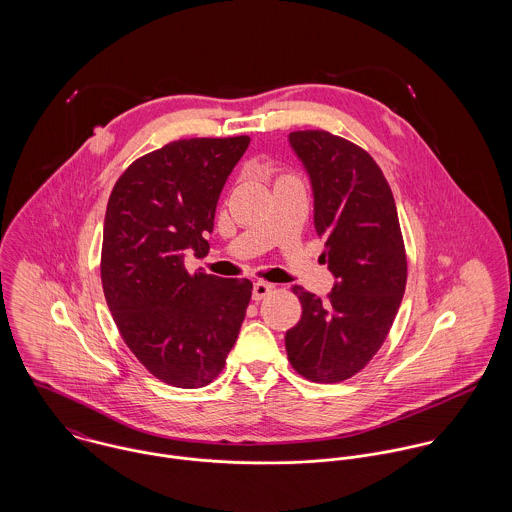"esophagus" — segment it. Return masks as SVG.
I'll list each match as a JSON object with an SVG mask.
<instances>
[{
    "mask_svg": "<svg viewBox=\"0 0 512 512\" xmlns=\"http://www.w3.org/2000/svg\"><path fill=\"white\" fill-rule=\"evenodd\" d=\"M272 284H268V282H256L254 284V288H252V299L254 301H260V299H264L268 293L272 292Z\"/></svg>",
    "mask_w": 512,
    "mask_h": 512,
    "instance_id": "obj_1",
    "label": "esophagus"
}]
</instances>
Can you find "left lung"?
Here are the masks:
<instances>
[{
	"label": "left lung",
	"instance_id": "8db88e82",
	"mask_svg": "<svg viewBox=\"0 0 512 512\" xmlns=\"http://www.w3.org/2000/svg\"><path fill=\"white\" fill-rule=\"evenodd\" d=\"M311 193L321 254L335 278L327 301L295 286L301 319L286 333L293 368L313 382L351 378L384 343L406 288L396 203L376 161L321 130L288 136Z\"/></svg>",
	"mask_w": 512,
	"mask_h": 512
}]
</instances>
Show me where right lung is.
Wrapping results in <instances>:
<instances>
[{
  "instance_id": "1",
  "label": "right lung",
  "mask_w": 512,
  "mask_h": 512,
  "mask_svg": "<svg viewBox=\"0 0 512 512\" xmlns=\"http://www.w3.org/2000/svg\"><path fill=\"white\" fill-rule=\"evenodd\" d=\"M250 144L171 142L134 161L114 185L102 240V288L122 339L159 380L201 388L236 343L250 280L185 270L209 254L220 191Z\"/></svg>"
}]
</instances>
